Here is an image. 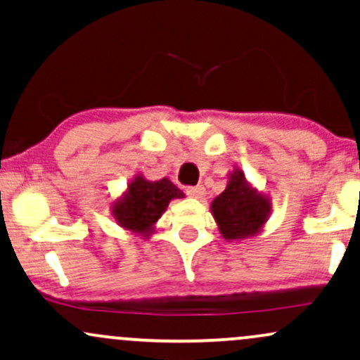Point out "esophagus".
Here are the masks:
<instances>
[{
	"label": "esophagus",
	"instance_id": "obj_1",
	"mask_svg": "<svg viewBox=\"0 0 360 360\" xmlns=\"http://www.w3.org/2000/svg\"><path fill=\"white\" fill-rule=\"evenodd\" d=\"M186 194H188L189 198H194V200H203L205 194H206V189L203 188V186H194V188L186 189Z\"/></svg>",
	"mask_w": 360,
	"mask_h": 360
}]
</instances>
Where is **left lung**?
<instances>
[{"mask_svg":"<svg viewBox=\"0 0 360 360\" xmlns=\"http://www.w3.org/2000/svg\"><path fill=\"white\" fill-rule=\"evenodd\" d=\"M271 200L254 188L242 169L229 174L225 191L212 201V214L225 240H243L262 232L269 220Z\"/></svg>","mask_w":360,"mask_h":360,"instance_id":"left-lung-1","label":"left lung"}]
</instances>
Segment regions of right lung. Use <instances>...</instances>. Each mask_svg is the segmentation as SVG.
<instances>
[{"instance_id":"1","label":"right lung","mask_w":360,"mask_h":360,"mask_svg":"<svg viewBox=\"0 0 360 360\" xmlns=\"http://www.w3.org/2000/svg\"><path fill=\"white\" fill-rule=\"evenodd\" d=\"M184 193L167 177L148 181L137 174L127 189L111 203V217L123 230L140 238H150L155 223L162 217L172 200H181Z\"/></svg>"}]
</instances>
